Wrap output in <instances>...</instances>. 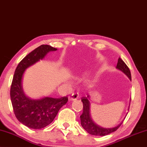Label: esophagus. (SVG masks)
I'll return each instance as SVG.
<instances>
[{
    "mask_svg": "<svg viewBox=\"0 0 147 147\" xmlns=\"http://www.w3.org/2000/svg\"><path fill=\"white\" fill-rule=\"evenodd\" d=\"M78 97H79V94H78V93H76H76L72 94L71 96L69 97V98L71 100H76Z\"/></svg>",
    "mask_w": 147,
    "mask_h": 147,
    "instance_id": "34e87169",
    "label": "esophagus"
}]
</instances>
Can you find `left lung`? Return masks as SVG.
<instances>
[{
    "instance_id": "1",
    "label": "left lung",
    "mask_w": 147,
    "mask_h": 147,
    "mask_svg": "<svg viewBox=\"0 0 147 147\" xmlns=\"http://www.w3.org/2000/svg\"><path fill=\"white\" fill-rule=\"evenodd\" d=\"M116 68L125 73L129 78V79L131 80V71H130L127 65H126L125 62L121 58H119V59H118L117 65ZM81 100L83 103V112H82V114L80 117L81 125L83 127V129L90 135L96 136L107 135L117 131L123 123V121H122L117 127L109 128V129L102 128L100 126L97 125L96 123H94V121L92 120L91 117H90L89 96H88L87 97H82Z\"/></svg>"
}]
</instances>
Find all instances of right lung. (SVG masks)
<instances>
[{
    "instance_id": "obj_1",
    "label": "right lung",
    "mask_w": 147,
    "mask_h": 147,
    "mask_svg": "<svg viewBox=\"0 0 147 147\" xmlns=\"http://www.w3.org/2000/svg\"><path fill=\"white\" fill-rule=\"evenodd\" d=\"M57 49L42 45L26 56L18 64L14 72L11 87V99L14 113L18 121L33 129H42L53 121L58 112L68 101L67 96L61 98L43 97L31 99L24 93L22 76L25 70L45 58L47 53Z\"/></svg>"
}]
</instances>
